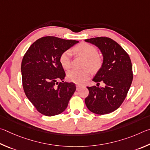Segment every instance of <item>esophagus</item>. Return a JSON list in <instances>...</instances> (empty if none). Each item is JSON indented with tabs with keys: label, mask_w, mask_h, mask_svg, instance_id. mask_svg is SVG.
Listing matches in <instances>:
<instances>
[{
	"label": "esophagus",
	"mask_w": 150,
	"mask_h": 150,
	"mask_svg": "<svg viewBox=\"0 0 150 150\" xmlns=\"http://www.w3.org/2000/svg\"><path fill=\"white\" fill-rule=\"evenodd\" d=\"M76 90H78L81 87H82V85L80 84H76Z\"/></svg>",
	"instance_id": "esophagus-1"
}]
</instances>
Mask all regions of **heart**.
I'll list each match as a JSON object with an SVG mask.
<instances>
[{
	"instance_id": "1",
	"label": "heart",
	"mask_w": 150,
	"mask_h": 150,
	"mask_svg": "<svg viewBox=\"0 0 150 150\" xmlns=\"http://www.w3.org/2000/svg\"><path fill=\"white\" fill-rule=\"evenodd\" d=\"M76 54L86 59L83 70H71L67 73V78L70 82L82 84L90 78L91 71L98 72L102 67L103 63V58L101 54L98 52L95 46L90 43L82 42L73 48ZM71 57L72 52L70 50H67L60 54L59 61L62 67L66 70L71 67Z\"/></svg>"
}]
</instances>
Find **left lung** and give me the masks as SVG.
Masks as SVG:
<instances>
[{
  "label": "left lung",
  "instance_id": "8db88e82",
  "mask_svg": "<svg viewBox=\"0 0 150 150\" xmlns=\"http://www.w3.org/2000/svg\"><path fill=\"white\" fill-rule=\"evenodd\" d=\"M85 41L98 47L103 54V65L93 81L97 86L100 81L106 85L87 87L89 95L85 103L93 113L108 114L119 108L127 96L133 79L132 62L127 52L111 38L98 37Z\"/></svg>",
  "mask_w": 150,
  "mask_h": 150
}]
</instances>
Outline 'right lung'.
<instances>
[{"instance_id":"right-lung-1","label":"right lung","mask_w":150,"mask_h":150,"mask_svg":"<svg viewBox=\"0 0 150 150\" xmlns=\"http://www.w3.org/2000/svg\"><path fill=\"white\" fill-rule=\"evenodd\" d=\"M78 42L43 37L31 45L23 57L21 72L23 90L38 111L45 116L64 111L75 92V83L63 81L66 74L59 58Z\"/></svg>"}]
</instances>
